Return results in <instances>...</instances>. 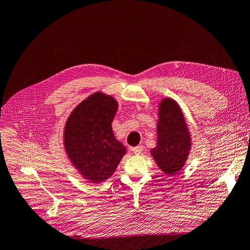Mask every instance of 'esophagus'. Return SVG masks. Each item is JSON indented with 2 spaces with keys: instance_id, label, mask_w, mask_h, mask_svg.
Returning a JSON list of instances; mask_svg holds the SVG:
<instances>
[{
  "instance_id": "esophagus-1",
  "label": "esophagus",
  "mask_w": 250,
  "mask_h": 250,
  "mask_svg": "<svg viewBox=\"0 0 250 250\" xmlns=\"http://www.w3.org/2000/svg\"><path fill=\"white\" fill-rule=\"evenodd\" d=\"M131 150L133 151L135 155H140L143 151V146H135V147H131Z\"/></svg>"
}]
</instances>
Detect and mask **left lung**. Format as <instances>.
<instances>
[{
    "label": "left lung",
    "instance_id": "left-lung-1",
    "mask_svg": "<svg viewBox=\"0 0 250 250\" xmlns=\"http://www.w3.org/2000/svg\"><path fill=\"white\" fill-rule=\"evenodd\" d=\"M157 146L151 155L158 167L168 175H173L185 164L190 148L189 133L177 102L161 101L157 125Z\"/></svg>",
    "mask_w": 250,
    "mask_h": 250
}]
</instances>
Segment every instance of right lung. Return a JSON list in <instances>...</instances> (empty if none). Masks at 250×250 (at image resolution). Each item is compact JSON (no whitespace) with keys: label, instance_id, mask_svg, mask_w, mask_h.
<instances>
[{"label":"right lung","instance_id":"right-lung-1","mask_svg":"<svg viewBox=\"0 0 250 250\" xmlns=\"http://www.w3.org/2000/svg\"><path fill=\"white\" fill-rule=\"evenodd\" d=\"M117 108L114 97L97 92L78 105L67 120L63 140L68 157L93 183L110 178L125 154L111 129Z\"/></svg>","mask_w":250,"mask_h":250}]
</instances>
